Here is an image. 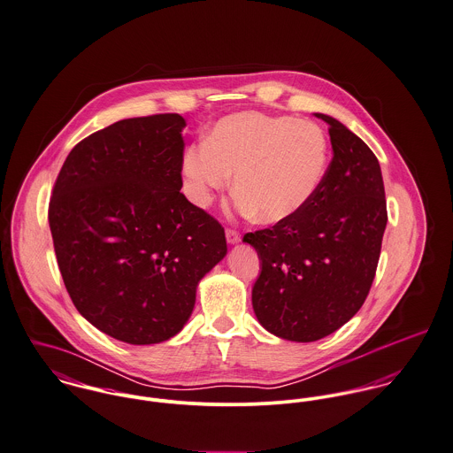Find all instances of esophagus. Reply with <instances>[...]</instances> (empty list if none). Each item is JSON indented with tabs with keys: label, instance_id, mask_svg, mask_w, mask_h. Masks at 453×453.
Masks as SVG:
<instances>
[{
	"label": "esophagus",
	"instance_id": "1",
	"mask_svg": "<svg viewBox=\"0 0 453 453\" xmlns=\"http://www.w3.org/2000/svg\"><path fill=\"white\" fill-rule=\"evenodd\" d=\"M226 238H227V243H229V245H236V243H240V240H242L240 233L234 231V229H226Z\"/></svg>",
	"mask_w": 453,
	"mask_h": 453
}]
</instances>
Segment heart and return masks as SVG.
Here are the masks:
<instances>
[{"label": "heart", "mask_w": 453, "mask_h": 453, "mask_svg": "<svg viewBox=\"0 0 453 453\" xmlns=\"http://www.w3.org/2000/svg\"><path fill=\"white\" fill-rule=\"evenodd\" d=\"M328 166V141L319 125L292 116L247 111L219 119L204 142L188 148L182 173L188 195L206 206L229 188L236 210L264 224L297 215L318 193Z\"/></svg>", "instance_id": "obj_1"}]
</instances>
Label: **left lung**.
<instances>
[{
  "instance_id": "left-lung-1",
  "label": "left lung",
  "mask_w": 453,
  "mask_h": 453,
  "mask_svg": "<svg viewBox=\"0 0 453 453\" xmlns=\"http://www.w3.org/2000/svg\"><path fill=\"white\" fill-rule=\"evenodd\" d=\"M314 116L330 127L334 151L318 193L292 219L243 236L262 264L251 288L255 316L294 342L319 341L359 311L388 224L375 154L339 119Z\"/></svg>"
}]
</instances>
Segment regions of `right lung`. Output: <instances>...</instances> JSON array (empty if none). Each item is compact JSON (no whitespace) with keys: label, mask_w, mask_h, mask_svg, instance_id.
Masks as SVG:
<instances>
[{"label":"right lung","mask_w":453,"mask_h":453,"mask_svg":"<svg viewBox=\"0 0 453 453\" xmlns=\"http://www.w3.org/2000/svg\"><path fill=\"white\" fill-rule=\"evenodd\" d=\"M184 128L180 114L116 121L74 146L53 186L49 222L71 301L134 346L177 335L227 253L224 227L180 193Z\"/></svg>","instance_id":"right-lung-1"}]
</instances>
